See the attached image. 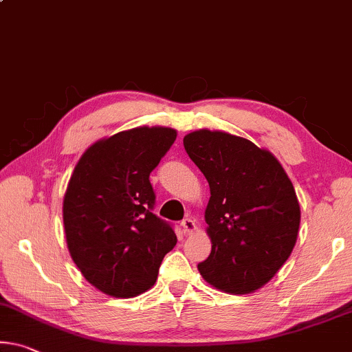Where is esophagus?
Listing matches in <instances>:
<instances>
[{"label": "esophagus", "mask_w": 352, "mask_h": 352, "mask_svg": "<svg viewBox=\"0 0 352 352\" xmlns=\"http://www.w3.org/2000/svg\"><path fill=\"white\" fill-rule=\"evenodd\" d=\"M182 230L185 235H189V233H192L194 230H196V222H194L191 217H185V219L182 221Z\"/></svg>", "instance_id": "esophagus-1"}]
</instances>
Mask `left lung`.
Wrapping results in <instances>:
<instances>
[{
    "instance_id": "1",
    "label": "left lung",
    "mask_w": 352,
    "mask_h": 352,
    "mask_svg": "<svg viewBox=\"0 0 352 352\" xmlns=\"http://www.w3.org/2000/svg\"><path fill=\"white\" fill-rule=\"evenodd\" d=\"M183 146L211 192L205 221L213 246L200 274L226 293H252L296 244L300 208L292 182L274 156L244 138L199 130Z\"/></svg>"
}]
</instances>
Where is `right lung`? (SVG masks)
<instances>
[{
    "mask_svg": "<svg viewBox=\"0 0 352 352\" xmlns=\"http://www.w3.org/2000/svg\"><path fill=\"white\" fill-rule=\"evenodd\" d=\"M177 131L139 126L89 147L64 197L67 246L89 283L114 298H135L153 285L177 244L170 222L153 214L152 172Z\"/></svg>",
    "mask_w": 352,
    "mask_h": 352,
    "instance_id": "add662e5",
    "label": "right lung"
}]
</instances>
